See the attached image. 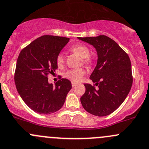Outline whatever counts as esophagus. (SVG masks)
I'll return each mask as SVG.
<instances>
[{
	"label": "esophagus",
	"mask_w": 149,
	"mask_h": 149,
	"mask_svg": "<svg viewBox=\"0 0 149 149\" xmlns=\"http://www.w3.org/2000/svg\"><path fill=\"white\" fill-rule=\"evenodd\" d=\"M76 85H77V83H76V82H72V87H75Z\"/></svg>",
	"instance_id": "1"
}]
</instances>
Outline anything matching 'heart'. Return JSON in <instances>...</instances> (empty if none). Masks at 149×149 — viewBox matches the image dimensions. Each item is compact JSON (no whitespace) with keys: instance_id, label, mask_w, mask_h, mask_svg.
Returning <instances> with one entry per match:
<instances>
[{"instance_id":"b5f03b06","label":"heart","mask_w":149,"mask_h":149,"mask_svg":"<svg viewBox=\"0 0 149 149\" xmlns=\"http://www.w3.org/2000/svg\"><path fill=\"white\" fill-rule=\"evenodd\" d=\"M71 50L75 53L80 55L82 58H84V62L87 64H91L92 59L91 56H90V49L86 47L85 45L82 44H76L73 46L71 48ZM64 62V53H59L56 57V63L58 65H62ZM85 71L82 68H76V69H70L67 70L64 73V76L68 79L74 81V82H78L81 79L84 74H85Z\"/></svg>"}]
</instances>
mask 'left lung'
Returning <instances> with one entry per match:
<instances>
[{"label": "left lung", "mask_w": 149, "mask_h": 149, "mask_svg": "<svg viewBox=\"0 0 149 149\" xmlns=\"http://www.w3.org/2000/svg\"><path fill=\"white\" fill-rule=\"evenodd\" d=\"M77 38L93 45L97 54V65L90 78L98 87L84 84L86 90L81 103L90 114L108 116L119 108L131 90L133 76L130 58L116 41L105 35Z\"/></svg>", "instance_id": "obj_1"}]
</instances>
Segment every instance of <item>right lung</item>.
<instances>
[{"label":"right lung","instance_id":"right-lung-1","mask_svg":"<svg viewBox=\"0 0 149 149\" xmlns=\"http://www.w3.org/2000/svg\"><path fill=\"white\" fill-rule=\"evenodd\" d=\"M70 39L44 35L35 39L20 52L14 80L20 96L26 104L39 114H51L63 106L72 89L69 79L62 78L55 86L48 75L57 69L56 57Z\"/></svg>","mask_w":149,"mask_h":149}]
</instances>
